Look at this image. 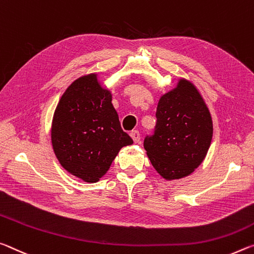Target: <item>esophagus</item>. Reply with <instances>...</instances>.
<instances>
[{
	"instance_id": "esophagus-1",
	"label": "esophagus",
	"mask_w": 254,
	"mask_h": 254,
	"mask_svg": "<svg viewBox=\"0 0 254 254\" xmlns=\"http://www.w3.org/2000/svg\"><path fill=\"white\" fill-rule=\"evenodd\" d=\"M130 137L132 138V140H134L135 143H138L139 139H140V134L138 130H132L130 132Z\"/></svg>"
}]
</instances>
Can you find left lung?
Here are the masks:
<instances>
[{"instance_id":"1","label":"left lung","mask_w":254,"mask_h":254,"mask_svg":"<svg viewBox=\"0 0 254 254\" xmlns=\"http://www.w3.org/2000/svg\"><path fill=\"white\" fill-rule=\"evenodd\" d=\"M213 137L210 112L192 83L162 95L156 108V125L144 139V147L154 169L165 180L189 176L200 165Z\"/></svg>"}]
</instances>
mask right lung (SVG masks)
I'll return each mask as SVG.
<instances>
[{
    "mask_svg": "<svg viewBox=\"0 0 254 254\" xmlns=\"http://www.w3.org/2000/svg\"><path fill=\"white\" fill-rule=\"evenodd\" d=\"M52 144L61 165L85 182H97L109 170L120 148L132 144L120 126L111 93L97 74L77 78L58 102Z\"/></svg>",
    "mask_w": 254,
    "mask_h": 254,
    "instance_id": "add662e5",
    "label": "right lung"
}]
</instances>
